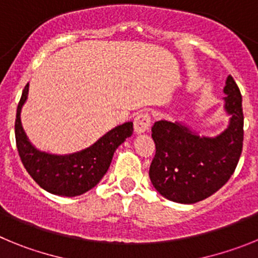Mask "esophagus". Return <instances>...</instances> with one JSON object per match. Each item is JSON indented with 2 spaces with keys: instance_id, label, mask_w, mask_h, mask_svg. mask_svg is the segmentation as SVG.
I'll return each mask as SVG.
<instances>
[{
  "instance_id": "esophagus-1",
  "label": "esophagus",
  "mask_w": 258,
  "mask_h": 258,
  "mask_svg": "<svg viewBox=\"0 0 258 258\" xmlns=\"http://www.w3.org/2000/svg\"><path fill=\"white\" fill-rule=\"evenodd\" d=\"M151 126V116L149 112H141L134 118V132L137 134L145 133Z\"/></svg>"
}]
</instances>
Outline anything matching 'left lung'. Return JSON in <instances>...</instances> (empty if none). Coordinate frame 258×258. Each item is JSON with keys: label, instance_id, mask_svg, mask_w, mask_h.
<instances>
[{"label": "left lung", "instance_id": "left-lung-1", "mask_svg": "<svg viewBox=\"0 0 258 258\" xmlns=\"http://www.w3.org/2000/svg\"><path fill=\"white\" fill-rule=\"evenodd\" d=\"M223 93L230 122L217 137H200L177 121L160 120L152 126L156 152L150 165V179L168 200L194 204L207 199L235 170L243 149L244 116L240 90L231 76H227Z\"/></svg>", "mask_w": 258, "mask_h": 258}]
</instances>
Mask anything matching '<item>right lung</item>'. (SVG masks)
<instances>
[{
	"label": "right lung",
	"instance_id": "add662e5",
	"mask_svg": "<svg viewBox=\"0 0 258 258\" xmlns=\"http://www.w3.org/2000/svg\"><path fill=\"white\" fill-rule=\"evenodd\" d=\"M29 84L22 93L15 118V140L20 160L36 183L47 192L60 197H77L99 183L116 149L133 134V122L113 127L94 145L75 154L54 155L40 151L29 142L20 121V111L28 98Z\"/></svg>",
	"mask_w": 258,
	"mask_h": 258
}]
</instances>
